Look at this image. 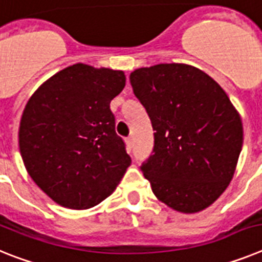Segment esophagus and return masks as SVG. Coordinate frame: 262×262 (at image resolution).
Masks as SVG:
<instances>
[{
    "label": "esophagus",
    "mask_w": 262,
    "mask_h": 262,
    "mask_svg": "<svg viewBox=\"0 0 262 262\" xmlns=\"http://www.w3.org/2000/svg\"><path fill=\"white\" fill-rule=\"evenodd\" d=\"M126 145H128L129 147H132V145H133V137L126 138Z\"/></svg>",
    "instance_id": "esophagus-1"
}]
</instances>
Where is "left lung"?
I'll list each match as a JSON object with an SVG mask.
<instances>
[{
  "instance_id": "8db88e82",
  "label": "left lung",
  "mask_w": 262,
  "mask_h": 262,
  "mask_svg": "<svg viewBox=\"0 0 262 262\" xmlns=\"http://www.w3.org/2000/svg\"><path fill=\"white\" fill-rule=\"evenodd\" d=\"M130 84L156 130L141 169L157 199L182 213L208 208L235 175L244 137L237 109L212 77L185 63L137 68Z\"/></svg>"
}]
</instances>
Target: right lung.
<instances>
[{
    "label": "right lung",
    "mask_w": 262,
    "mask_h": 262,
    "mask_svg": "<svg viewBox=\"0 0 262 262\" xmlns=\"http://www.w3.org/2000/svg\"><path fill=\"white\" fill-rule=\"evenodd\" d=\"M125 81L124 71L76 63L49 77L27 101L18 130L22 161L59 206H97L130 166L111 111Z\"/></svg>",
    "instance_id": "obj_1"
}]
</instances>
